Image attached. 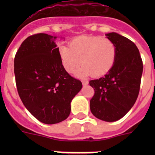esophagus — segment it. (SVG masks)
Returning a JSON list of instances; mask_svg holds the SVG:
<instances>
[{
	"mask_svg": "<svg viewBox=\"0 0 155 155\" xmlns=\"http://www.w3.org/2000/svg\"><path fill=\"white\" fill-rule=\"evenodd\" d=\"M82 84H83L84 86H86L88 84V81H82Z\"/></svg>",
	"mask_w": 155,
	"mask_h": 155,
	"instance_id": "esophagus-1",
	"label": "esophagus"
}]
</instances>
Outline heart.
Instances as JSON below:
<instances>
[{
    "instance_id": "heart-1",
    "label": "heart",
    "mask_w": 155,
    "mask_h": 155,
    "mask_svg": "<svg viewBox=\"0 0 155 155\" xmlns=\"http://www.w3.org/2000/svg\"><path fill=\"white\" fill-rule=\"evenodd\" d=\"M116 53L113 41L98 35L76 37L70 42V47H60L61 62L68 73H74L82 64L77 72L79 77L91 74L98 78L109 73L116 61Z\"/></svg>"
}]
</instances>
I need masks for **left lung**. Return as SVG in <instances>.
Returning a JSON list of instances; mask_svg holds the SVG:
<instances>
[{
	"label": "left lung",
	"instance_id": "8db88e82",
	"mask_svg": "<svg viewBox=\"0 0 155 155\" xmlns=\"http://www.w3.org/2000/svg\"><path fill=\"white\" fill-rule=\"evenodd\" d=\"M105 35L116 44V61L109 73L89 81L94 90L90 109L96 118L114 122L124 117L136 102L143 62L139 50L132 41L116 32Z\"/></svg>",
	"mask_w": 155,
	"mask_h": 155
}]
</instances>
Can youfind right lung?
Here are the masks:
<instances>
[{
	"label": "right lung",
	"instance_id": "1",
	"mask_svg": "<svg viewBox=\"0 0 155 155\" xmlns=\"http://www.w3.org/2000/svg\"><path fill=\"white\" fill-rule=\"evenodd\" d=\"M57 37L45 33L25 39L15 57L14 72L19 97L39 121L55 124L71 113V102L82 87L61 62Z\"/></svg>",
	"mask_w": 155,
	"mask_h": 155
}]
</instances>
